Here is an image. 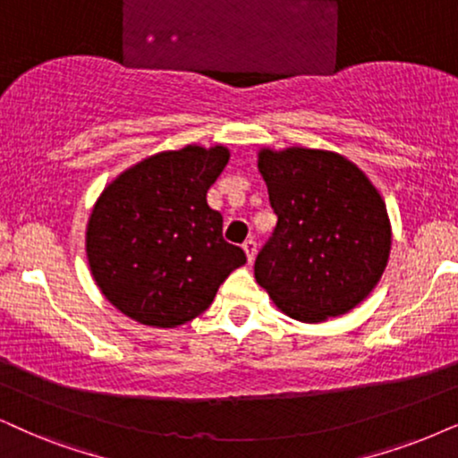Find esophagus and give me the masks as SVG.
Returning <instances> with one entry per match:
<instances>
[{
    "mask_svg": "<svg viewBox=\"0 0 458 458\" xmlns=\"http://www.w3.org/2000/svg\"><path fill=\"white\" fill-rule=\"evenodd\" d=\"M242 249H245L249 262H253V259H256V253H258V242L253 239H247L245 242H242Z\"/></svg>",
    "mask_w": 458,
    "mask_h": 458,
    "instance_id": "esophagus-1",
    "label": "esophagus"
}]
</instances>
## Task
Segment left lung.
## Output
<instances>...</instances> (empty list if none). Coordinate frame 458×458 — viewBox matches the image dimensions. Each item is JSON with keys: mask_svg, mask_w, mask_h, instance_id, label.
<instances>
[{"mask_svg": "<svg viewBox=\"0 0 458 458\" xmlns=\"http://www.w3.org/2000/svg\"><path fill=\"white\" fill-rule=\"evenodd\" d=\"M276 228L256 281L287 317L321 323L369 296L391 253L383 196L366 173L327 149H259Z\"/></svg>", "mask_w": 458, "mask_h": 458, "instance_id": "left-lung-1", "label": "left lung"}]
</instances>
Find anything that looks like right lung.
<instances>
[{"mask_svg": "<svg viewBox=\"0 0 458 458\" xmlns=\"http://www.w3.org/2000/svg\"><path fill=\"white\" fill-rule=\"evenodd\" d=\"M228 160L224 146L154 154L97 199L86 256L101 293L126 317L152 327L183 326L247 262L241 247L224 241L222 213L207 205Z\"/></svg>", "mask_w": 458, "mask_h": 458, "instance_id": "add662e5", "label": "right lung"}]
</instances>
